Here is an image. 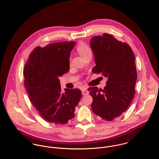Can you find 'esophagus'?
<instances>
[{
	"instance_id": "obj_1",
	"label": "esophagus",
	"mask_w": 159,
	"mask_h": 159,
	"mask_svg": "<svg viewBox=\"0 0 159 159\" xmlns=\"http://www.w3.org/2000/svg\"><path fill=\"white\" fill-rule=\"evenodd\" d=\"M82 93H83V95H86L87 94L89 93V92L88 91V88L86 87H84L83 90H82Z\"/></svg>"
}]
</instances>
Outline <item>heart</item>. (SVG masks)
Returning a JSON list of instances; mask_svg holds the SVG:
<instances>
[{"instance_id":"heart-1","label":"heart","mask_w":159,"mask_h":159,"mask_svg":"<svg viewBox=\"0 0 159 159\" xmlns=\"http://www.w3.org/2000/svg\"><path fill=\"white\" fill-rule=\"evenodd\" d=\"M76 49H77L78 52H79V54L82 57L85 56L88 52H91L89 48L86 44H84V43H80L77 46Z\"/></svg>"}]
</instances>
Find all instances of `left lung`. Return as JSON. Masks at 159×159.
Instances as JSON below:
<instances>
[{"instance_id":"1","label":"left lung","mask_w":159,"mask_h":159,"mask_svg":"<svg viewBox=\"0 0 159 159\" xmlns=\"http://www.w3.org/2000/svg\"><path fill=\"white\" fill-rule=\"evenodd\" d=\"M96 66L92 72L103 73L108 78L104 89H88L93 98V113L103 119L111 121L125 112L135 93L137 80L134 52L126 43L118 41L111 35L95 36L90 42Z\"/></svg>"}]
</instances>
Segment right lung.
<instances>
[{"mask_svg": "<svg viewBox=\"0 0 159 159\" xmlns=\"http://www.w3.org/2000/svg\"><path fill=\"white\" fill-rule=\"evenodd\" d=\"M75 42L36 47L24 68V85L29 99L41 117L54 124H66L75 117L81 98L78 89L61 91L59 77L70 69V56Z\"/></svg>", "mask_w": 159, "mask_h": 159, "instance_id": "obj_1", "label": "right lung"}]
</instances>
